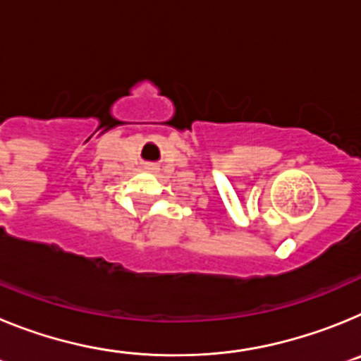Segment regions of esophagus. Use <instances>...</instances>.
<instances>
[{"mask_svg":"<svg viewBox=\"0 0 361 361\" xmlns=\"http://www.w3.org/2000/svg\"><path fill=\"white\" fill-rule=\"evenodd\" d=\"M146 170H152V171H155V170H157V166H155V164H148V166H146Z\"/></svg>","mask_w":361,"mask_h":361,"instance_id":"obj_1","label":"esophagus"}]
</instances>
